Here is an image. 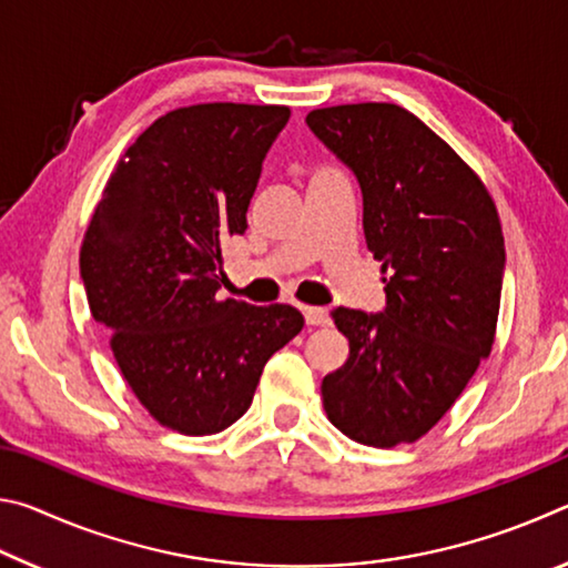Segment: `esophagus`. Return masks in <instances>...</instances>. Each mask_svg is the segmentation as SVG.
Returning <instances> with one entry per match:
<instances>
[{"label": "esophagus", "mask_w": 568, "mask_h": 568, "mask_svg": "<svg viewBox=\"0 0 568 568\" xmlns=\"http://www.w3.org/2000/svg\"><path fill=\"white\" fill-rule=\"evenodd\" d=\"M303 318L307 325H325L328 323V311L325 307H313V305H303Z\"/></svg>", "instance_id": "obj_1"}]
</instances>
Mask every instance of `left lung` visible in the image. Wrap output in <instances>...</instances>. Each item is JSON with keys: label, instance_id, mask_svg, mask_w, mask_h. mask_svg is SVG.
Masks as SVG:
<instances>
[{"label": "left lung", "instance_id": "8db88e82", "mask_svg": "<svg viewBox=\"0 0 568 568\" xmlns=\"http://www.w3.org/2000/svg\"><path fill=\"white\" fill-rule=\"evenodd\" d=\"M305 122L353 170L365 245L390 271L386 311L331 313L351 353L323 378V408L355 444H413L491 353L506 265L501 220L476 172L398 104H335Z\"/></svg>", "mask_w": 568, "mask_h": 568}]
</instances>
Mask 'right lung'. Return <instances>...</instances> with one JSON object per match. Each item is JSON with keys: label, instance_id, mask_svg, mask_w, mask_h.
Here are the masks:
<instances>
[{"label": "right lung", "instance_id": "add662e5", "mask_svg": "<svg viewBox=\"0 0 568 568\" xmlns=\"http://www.w3.org/2000/svg\"><path fill=\"white\" fill-rule=\"evenodd\" d=\"M283 104L207 102L162 114L124 150L80 250L92 318L122 378L162 426L220 434L253 403L265 363L303 328L291 305L220 297L247 230Z\"/></svg>", "mask_w": 568, "mask_h": 568}]
</instances>
